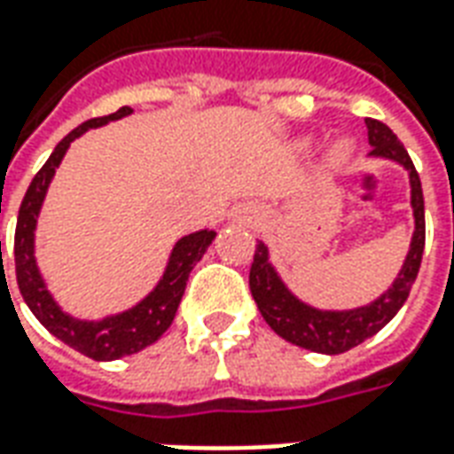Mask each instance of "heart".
Segmentation results:
<instances>
[{
    "label": "heart",
    "mask_w": 454,
    "mask_h": 454,
    "mask_svg": "<svg viewBox=\"0 0 454 454\" xmlns=\"http://www.w3.org/2000/svg\"><path fill=\"white\" fill-rule=\"evenodd\" d=\"M348 153H350V150H348V145H340V148L335 150V160H338V162L348 160Z\"/></svg>",
    "instance_id": "1"
}]
</instances>
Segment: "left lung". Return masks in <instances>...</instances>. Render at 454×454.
<instances>
[{"instance_id": "obj_1", "label": "left lung", "mask_w": 454, "mask_h": 454, "mask_svg": "<svg viewBox=\"0 0 454 454\" xmlns=\"http://www.w3.org/2000/svg\"><path fill=\"white\" fill-rule=\"evenodd\" d=\"M367 140L372 145V155L396 160L409 169L411 177V204H413V216H416V233L411 240L409 257L389 292L381 294L374 304L362 306L355 311H318V309L301 304L296 296L286 292V286L279 282L277 272L267 262V247L262 243L255 246L253 262H250L247 282L267 325L285 340L294 342L306 350L324 352V355L350 350L374 333H380L409 299L411 286L419 277L420 260H423L426 211H423V189H420L419 172L413 168L406 148L396 138V133L387 123L367 119Z\"/></svg>"}]
</instances>
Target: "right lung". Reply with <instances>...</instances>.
<instances>
[{
	"instance_id": "obj_1",
	"label": "right lung",
	"mask_w": 454,
	"mask_h": 454,
	"mask_svg": "<svg viewBox=\"0 0 454 454\" xmlns=\"http://www.w3.org/2000/svg\"><path fill=\"white\" fill-rule=\"evenodd\" d=\"M126 114H130V106H121L119 112L109 114V116H97V119L84 121L82 126L70 130L55 145L51 158L45 160V165L35 172V177L31 179V184L26 189V197L21 201V208H19V221H16L14 233L16 285H19V292L24 296L28 309L34 311L35 318L58 340H63L65 345H70L77 352H82L87 357L99 362L119 360V357L133 355V352L153 345L160 335L168 331L169 324L175 321V314H177V306L182 301V294H184L189 272L194 270V265L201 260V255L207 253V247L211 246V240L216 236L214 231H199V233L182 238L175 246V250H172L165 277L160 279L155 292L148 299H143L136 309L126 311V314L104 318L99 324H87V321H74V318L63 314L55 306V301L48 294V289H45L43 279H41L38 270H35L34 260L35 216H38V208L43 204L45 189H48V182L53 177L55 168L60 165L65 150H67V145L77 136H82L87 129L102 126L106 121L121 119Z\"/></svg>"
}]
</instances>
